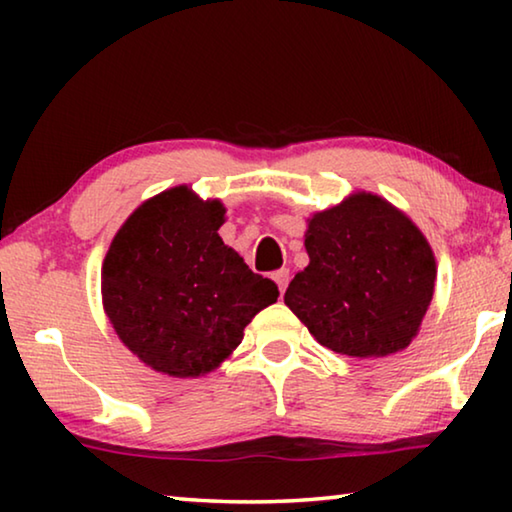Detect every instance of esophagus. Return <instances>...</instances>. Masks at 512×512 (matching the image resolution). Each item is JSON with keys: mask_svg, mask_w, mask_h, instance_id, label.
<instances>
[{"mask_svg": "<svg viewBox=\"0 0 512 512\" xmlns=\"http://www.w3.org/2000/svg\"><path fill=\"white\" fill-rule=\"evenodd\" d=\"M273 280H275L277 287H280V293H284V289H287V284H289V271H287V268H280V271H275L273 273Z\"/></svg>", "mask_w": 512, "mask_h": 512, "instance_id": "1", "label": "esophagus"}]
</instances>
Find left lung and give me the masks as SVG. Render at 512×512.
I'll list each match as a JSON object with an SVG mask.
<instances>
[{"label": "left lung", "instance_id": "8db88e82", "mask_svg": "<svg viewBox=\"0 0 512 512\" xmlns=\"http://www.w3.org/2000/svg\"><path fill=\"white\" fill-rule=\"evenodd\" d=\"M305 248L309 266L284 302L320 345L377 359L411 343L433 296L436 259L409 216L354 194L309 221Z\"/></svg>", "mask_w": 512, "mask_h": 512}]
</instances>
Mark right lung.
Here are the masks:
<instances>
[{"label": "right lung", "mask_w": 512, "mask_h": 512, "mask_svg": "<svg viewBox=\"0 0 512 512\" xmlns=\"http://www.w3.org/2000/svg\"><path fill=\"white\" fill-rule=\"evenodd\" d=\"M219 201L169 189L131 214L103 262V307L146 366L173 377L214 370L257 311L280 296L219 237Z\"/></svg>", "instance_id": "add662e5"}]
</instances>
